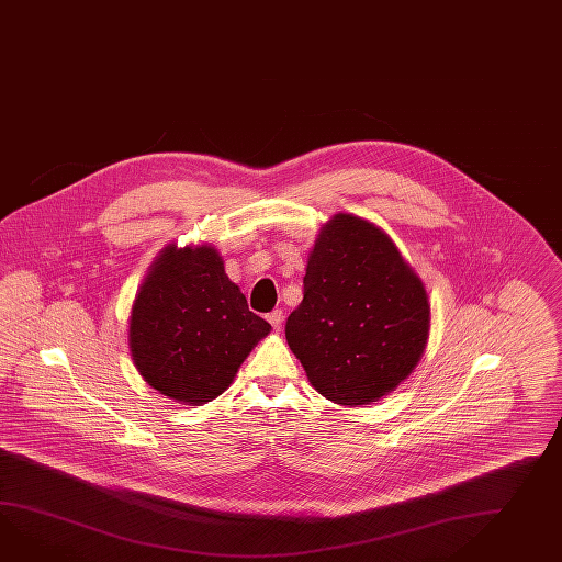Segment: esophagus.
Returning a JSON list of instances; mask_svg holds the SVG:
<instances>
[{
	"mask_svg": "<svg viewBox=\"0 0 562 562\" xmlns=\"http://www.w3.org/2000/svg\"><path fill=\"white\" fill-rule=\"evenodd\" d=\"M282 321H284V313L282 311H274L268 315V323L274 327V330L282 329Z\"/></svg>",
	"mask_w": 562,
	"mask_h": 562,
	"instance_id": "34e87169",
	"label": "esophagus"
}]
</instances>
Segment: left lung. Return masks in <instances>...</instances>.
<instances>
[{"mask_svg": "<svg viewBox=\"0 0 562 562\" xmlns=\"http://www.w3.org/2000/svg\"><path fill=\"white\" fill-rule=\"evenodd\" d=\"M425 282L375 223L333 215L316 235L286 341L321 396L341 406L394 392L425 356Z\"/></svg>", "mask_w": 562, "mask_h": 562, "instance_id": "8db88e82", "label": "left lung"}]
</instances>
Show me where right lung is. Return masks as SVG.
<instances>
[{
    "label": "right lung",
    "instance_id": "add662e5",
    "mask_svg": "<svg viewBox=\"0 0 562 562\" xmlns=\"http://www.w3.org/2000/svg\"><path fill=\"white\" fill-rule=\"evenodd\" d=\"M272 327L247 308L215 246H168L151 261L127 321L130 356L144 382L201 406L232 385Z\"/></svg>",
    "mask_w": 562,
    "mask_h": 562
}]
</instances>
